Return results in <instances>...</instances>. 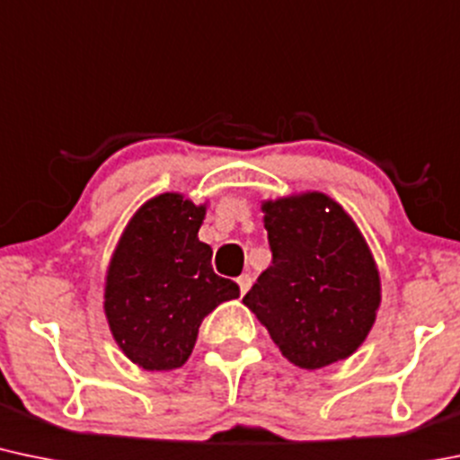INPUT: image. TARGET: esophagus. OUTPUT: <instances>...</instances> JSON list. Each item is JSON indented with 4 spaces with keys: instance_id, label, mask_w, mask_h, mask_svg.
<instances>
[{
    "instance_id": "1",
    "label": "esophagus",
    "mask_w": 460,
    "mask_h": 460,
    "mask_svg": "<svg viewBox=\"0 0 460 460\" xmlns=\"http://www.w3.org/2000/svg\"><path fill=\"white\" fill-rule=\"evenodd\" d=\"M251 284H253V277H251L249 272H244V275H240V277H238V286H240V292H242V295H246V292H249Z\"/></svg>"
}]
</instances>
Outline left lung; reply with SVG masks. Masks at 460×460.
Masks as SVG:
<instances>
[{"instance_id": "left-lung-1", "label": "left lung", "mask_w": 460, "mask_h": 460, "mask_svg": "<svg viewBox=\"0 0 460 460\" xmlns=\"http://www.w3.org/2000/svg\"><path fill=\"white\" fill-rule=\"evenodd\" d=\"M261 209L272 261L244 305L301 369L351 356L380 305V275L356 222L319 191L269 200Z\"/></svg>"}]
</instances>
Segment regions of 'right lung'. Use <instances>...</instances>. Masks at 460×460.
<instances>
[{"mask_svg": "<svg viewBox=\"0 0 460 460\" xmlns=\"http://www.w3.org/2000/svg\"><path fill=\"white\" fill-rule=\"evenodd\" d=\"M205 207L181 194L148 200L119 238L107 272L104 312L115 342L146 371L188 362L200 323L240 286L216 275L199 240Z\"/></svg>", "mask_w": 460, "mask_h": 460, "instance_id": "obj_1", "label": "right lung"}]
</instances>
